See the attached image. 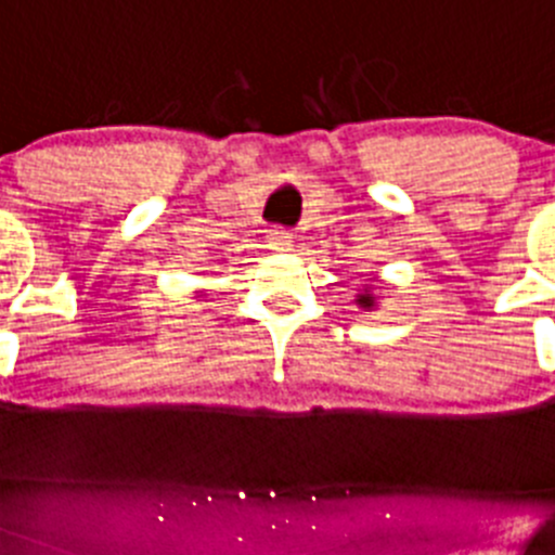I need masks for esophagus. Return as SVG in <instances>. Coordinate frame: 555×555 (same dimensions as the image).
I'll use <instances>...</instances> for the list:
<instances>
[{
    "label": "esophagus",
    "instance_id": "34e87169",
    "mask_svg": "<svg viewBox=\"0 0 555 555\" xmlns=\"http://www.w3.org/2000/svg\"><path fill=\"white\" fill-rule=\"evenodd\" d=\"M268 246H271V249H279V251L289 249V246H293V235H289V230H284V228L268 230Z\"/></svg>",
    "mask_w": 555,
    "mask_h": 555
}]
</instances>
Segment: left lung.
<instances>
[{"mask_svg": "<svg viewBox=\"0 0 555 555\" xmlns=\"http://www.w3.org/2000/svg\"><path fill=\"white\" fill-rule=\"evenodd\" d=\"M358 304L363 306V309H371V306H374V298H371V289H365L363 295H358Z\"/></svg>", "mask_w": 555, "mask_h": 555, "instance_id": "obj_1", "label": "left lung"}]
</instances>
